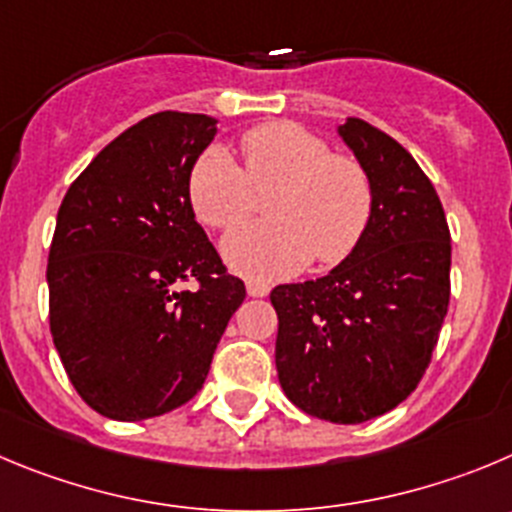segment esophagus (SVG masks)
I'll return each instance as SVG.
<instances>
[{"label":"esophagus","instance_id":"obj_1","mask_svg":"<svg viewBox=\"0 0 512 512\" xmlns=\"http://www.w3.org/2000/svg\"><path fill=\"white\" fill-rule=\"evenodd\" d=\"M270 293V285L262 283V280H247V295L252 298H265Z\"/></svg>","mask_w":512,"mask_h":512}]
</instances>
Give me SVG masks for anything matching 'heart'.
Listing matches in <instances>:
<instances>
[{
	"mask_svg": "<svg viewBox=\"0 0 512 512\" xmlns=\"http://www.w3.org/2000/svg\"><path fill=\"white\" fill-rule=\"evenodd\" d=\"M240 148L245 169L214 146L194 161L186 181L191 209L212 229L240 224L255 207V191L275 189L265 204L272 219L242 224L224 237V260L234 270L272 280L310 257L336 265L356 250L374 212L364 166L288 121L252 128Z\"/></svg>",
	"mask_w": 512,
	"mask_h": 512,
	"instance_id": "heart-1",
	"label": "heart"
}]
</instances>
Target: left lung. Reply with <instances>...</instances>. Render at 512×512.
Listing matches in <instances>:
<instances>
[{"instance_id": "8db88e82", "label": "left lung", "mask_w": 512, "mask_h": 512, "mask_svg": "<svg viewBox=\"0 0 512 512\" xmlns=\"http://www.w3.org/2000/svg\"><path fill=\"white\" fill-rule=\"evenodd\" d=\"M338 136L369 174L374 212L341 265L270 293L275 366L305 414L361 424L422 381L450 305L452 245L437 191L407 148L361 118Z\"/></svg>"}]
</instances>
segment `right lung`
Here are the masks:
<instances>
[{
	"mask_svg": "<svg viewBox=\"0 0 512 512\" xmlns=\"http://www.w3.org/2000/svg\"><path fill=\"white\" fill-rule=\"evenodd\" d=\"M217 133L161 111L123 131L70 184L47 257L50 333L90 409L141 422L202 389L245 300L189 204V171ZM194 279L197 289L178 285Z\"/></svg>",
	"mask_w": 512,
	"mask_h": 512,
	"instance_id": "right-lung-1",
	"label": "right lung"
}]
</instances>
